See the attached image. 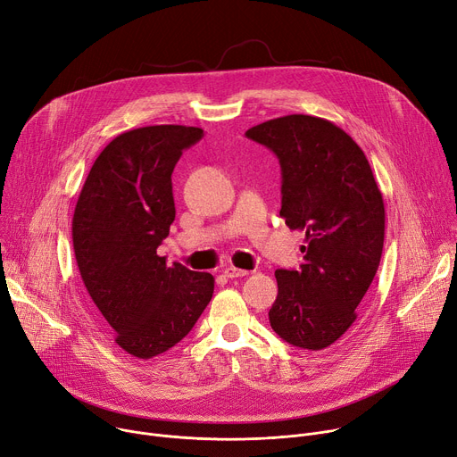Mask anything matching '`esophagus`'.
Segmentation results:
<instances>
[{
    "mask_svg": "<svg viewBox=\"0 0 457 457\" xmlns=\"http://www.w3.org/2000/svg\"><path fill=\"white\" fill-rule=\"evenodd\" d=\"M224 276L229 278V279L245 278V276H248V271L246 270H240V268H235V266H228V268H224Z\"/></svg>",
    "mask_w": 457,
    "mask_h": 457,
    "instance_id": "esophagus-1",
    "label": "esophagus"
}]
</instances>
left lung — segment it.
Instances as JSON below:
<instances>
[{
	"instance_id": "1",
	"label": "left lung",
	"mask_w": 457,
	"mask_h": 457,
	"mask_svg": "<svg viewBox=\"0 0 457 457\" xmlns=\"http://www.w3.org/2000/svg\"><path fill=\"white\" fill-rule=\"evenodd\" d=\"M246 136L279 158V215L305 233L299 270H278V297L268 318L290 345L320 351L356 320L384 246L386 211L363 150L321 117L270 119Z\"/></svg>"
}]
</instances>
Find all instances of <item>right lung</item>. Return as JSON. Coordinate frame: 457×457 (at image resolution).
<instances>
[{"label": "right lung", "instance_id": "add662e5", "mask_svg": "<svg viewBox=\"0 0 457 457\" xmlns=\"http://www.w3.org/2000/svg\"><path fill=\"white\" fill-rule=\"evenodd\" d=\"M204 136L181 125L143 127L112 139L91 167L73 215L84 287L115 344L148 360L186 338L207 307L215 278L167 264L158 246L176 209L172 170Z\"/></svg>", "mask_w": 457, "mask_h": 457}]
</instances>
